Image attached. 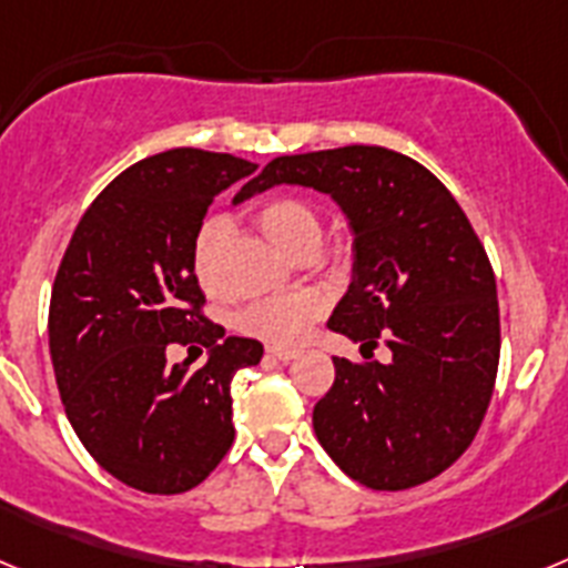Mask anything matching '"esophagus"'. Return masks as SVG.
Masks as SVG:
<instances>
[{"label":"esophagus","instance_id":"esophagus-1","mask_svg":"<svg viewBox=\"0 0 568 568\" xmlns=\"http://www.w3.org/2000/svg\"><path fill=\"white\" fill-rule=\"evenodd\" d=\"M267 355L275 361H290L295 358V349H290V346H267Z\"/></svg>","mask_w":568,"mask_h":568}]
</instances>
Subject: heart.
Wrapping results in <instances>:
<instances>
[{
    "label": "heart",
    "instance_id": "obj_1",
    "mask_svg": "<svg viewBox=\"0 0 568 568\" xmlns=\"http://www.w3.org/2000/svg\"><path fill=\"white\" fill-rule=\"evenodd\" d=\"M255 224L273 244L295 258H307L321 247L324 222L321 213L298 195H273L255 210ZM230 227L222 215H213L193 239V273L207 293H222V255ZM327 310V298L315 290L273 295L239 310L235 329L270 346H295Z\"/></svg>",
    "mask_w": 568,
    "mask_h": 568
}]
</instances>
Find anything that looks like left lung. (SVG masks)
<instances>
[{"label":"left lung","mask_w":568,"mask_h":568,"mask_svg":"<svg viewBox=\"0 0 568 568\" xmlns=\"http://www.w3.org/2000/svg\"><path fill=\"white\" fill-rule=\"evenodd\" d=\"M273 184L329 193L355 233V278L329 329L369 355H335L313 426L358 484L400 491L438 478L478 435L500 361L495 273L455 195L424 164L375 144L278 155L244 199Z\"/></svg>","instance_id":"left-lung-1"}]
</instances>
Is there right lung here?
I'll return each instance as SVG.
<instances>
[{
    "label": "right lung",
    "mask_w": 568,
    "mask_h": 568,
    "mask_svg": "<svg viewBox=\"0 0 568 568\" xmlns=\"http://www.w3.org/2000/svg\"><path fill=\"white\" fill-rule=\"evenodd\" d=\"M253 170L199 148L150 155L93 199L57 270L48 335L64 413L90 458L148 495H182L222 464L233 375L264 355L255 338L222 341L193 273L207 207ZM170 343L204 345L209 364L170 365Z\"/></svg>",
    "instance_id": "add662e5"
}]
</instances>
